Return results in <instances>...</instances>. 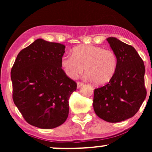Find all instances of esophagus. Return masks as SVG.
<instances>
[{
	"label": "esophagus",
	"instance_id": "1",
	"mask_svg": "<svg viewBox=\"0 0 152 152\" xmlns=\"http://www.w3.org/2000/svg\"><path fill=\"white\" fill-rule=\"evenodd\" d=\"M83 85V83L82 82H77V88H80Z\"/></svg>",
	"mask_w": 152,
	"mask_h": 152
}]
</instances>
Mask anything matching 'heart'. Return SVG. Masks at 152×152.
<instances>
[{"label":"heart","instance_id":"1","mask_svg":"<svg viewBox=\"0 0 152 152\" xmlns=\"http://www.w3.org/2000/svg\"><path fill=\"white\" fill-rule=\"evenodd\" d=\"M61 64L65 74L71 78L78 77L85 68L86 78L101 86L110 81L114 76L118 60L112 50L81 45L73 48L72 54L63 56Z\"/></svg>","mask_w":152,"mask_h":152}]
</instances>
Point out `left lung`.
Segmentation results:
<instances>
[{
    "mask_svg": "<svg viewBox=\"0 0 152 152\" xmlns=\"http://www.w3.org/2000/svg\"><path fill=\"white\" fill-rule=\"evenodd\" d=\"M106 40L117 57V69L107 84L94 90L93 106L99 118L116 123L134 116L146 99L145 67L133 46L114 37Z\"/></svg>",
    "mask_w": 152,
    "mask_h": 152,
    "instance_id": "8db88e82",
    "label": "left lung"
}]
</instances>
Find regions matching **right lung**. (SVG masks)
I'll use <instances>...</instances> for the list:
<instances>
[{
  "label": "right lung",
  "mask_w": 152,
  "mask_h": 152,
  "mask_svg": "<svg viewBox=\"0 0 152 152\" xmlns=\"http://www.w3.org/2000/svg\"><path fill=\"white\" fill-rule=\"evenodd\" d=\"M65 48L38 38L17 56L10 72L13 102L32 126L53 129L69 116V99L77 85L61 69Z\"/></svg>",
  "instance_id": "obj_1"
}]
</instances>
